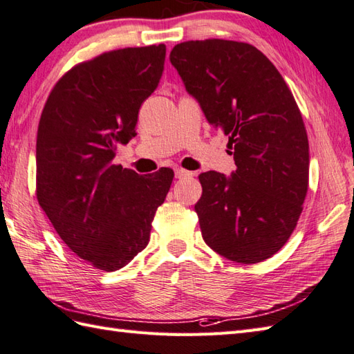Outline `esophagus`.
I'll list each match as a JSON object with an SVG mask.
<instances>
[{
    "label": "esophagus",
    "instance_id": "34e87169",
    "mask_svg": "<svg viewBox=\"0 0 354 354\" xmlns=\"http://www.w3.org/2000/svg\"><path fill=\"white\" fill-rule=\"evenodd\" d=\"M175 176L178 179H181V178H185V176H193V173L192 171H187L184 169H175Z\"/></svg>",
    "mask_w": 354,
    "mask_h": 354
}]
</instances>
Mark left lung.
<instances>
[{
	"mask_svg": "<svg viewBox=\"0 0 354 354\" xmlns=\"http://www.w3.org/2000/svg\"><path fill=\"white\" fill-rule=\"evenodd\" d=\"M170 62L208 123L228 137L237 165L231 176L199 175L202 237L231 261L272 257L295 230L309 185V141L290 89L245 42H181Z\"/></svg>",
	"mask_w": 354,
	"mask_h": 354,
	"instance_id": "left-lung-1",
	"label": "left lung"
}]
</instances>
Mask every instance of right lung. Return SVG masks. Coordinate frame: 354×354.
I'll use <instances>...</instances> for the list:
<instances>
[{
    "label": "right lung",
    "instance_id": "1",
    "mask_svg": "<svg viewBox=\"0 0 354 354\" xmlns=\"http://www.w3.org/2000/svg\"><path fill=\"white\" fill-rule=\"evenodd\" d=\"M165 45L123 48L82 62L45 103L36 140V196L53 227L80 259L112 272L149 243L173 181L112 164L137 132L141 103L164 71Z\"/></svg>",
    "mask_w": 354,
    "mask_h": 354
}]
</instances>
